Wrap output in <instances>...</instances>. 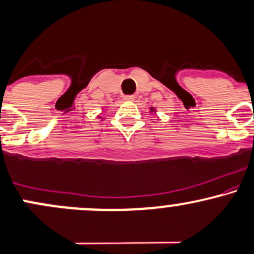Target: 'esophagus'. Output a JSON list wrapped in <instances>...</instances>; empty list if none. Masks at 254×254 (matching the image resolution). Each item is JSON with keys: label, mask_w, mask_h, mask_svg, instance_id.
Masks as SVG:
<instances>
[{"label": "esophagus", "mask_w": 254, "mask_h": 254, "mask_svg": "<svg viewBox=\"0 0 254 254\" xmlns=\"http://www.w3.org/2000/svg\"><path fill=\"white\" fill-rule=\"evenodd\" d=\"M124 100L125 101H133L135 100V95H125Z\"/></svg>", "instance_id": "34e87169"}]
</instances>
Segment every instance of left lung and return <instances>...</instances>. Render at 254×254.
<instances>
[{
    "label": "left lung",
    "instance_id": "1",
    "mask_svg": "<svg viewBox=\"0 0 254 254\" xmlns=\"http://www.w3.org/2000/svg\"><path fill=\"white\" fill-rule=\"evenodd\" d=\"M150 111H152V112H153V111H154V107H150ZM154 112H155V111H154Z\"/></svg>",
    "mask_w": 254,
    "mask_h": 254
}]
</instances>
